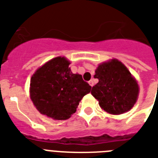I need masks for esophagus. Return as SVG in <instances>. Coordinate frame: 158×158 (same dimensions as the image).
Listing matches in <instances>:
<instances>
[{
  "label": "esophagus",
  "mask_w": 158,
  "mask_h": 158,
  "mask_svg": "<svg viewBox=\"0 0 158 158\" xmlns=\"http://www.w3.org/2000/svg\"><path fill=\"white\" fill-rule=\"evenodd\" d=\"M89 85H90L91 87H93V86H94V80H93V79H91V80H89Z\"/></svg>",
  "instance_id": "34e87169"
}]
</instances>
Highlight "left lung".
<instances>
[{
	"label": "left lung",
	"instance_id": "8db88e82",
	"mask_svg": "<svg viewBox=\"0 0 158 158\" xmlns=\"http://www.w3.org/2000/svg\"><path fill=\"white\" fill-rule=\"evenodd\" d=\"M94 78L99 82L91 94L105 111L121 115L132 108L139 94V86L127 68L117 59L100 64Z\"/></svg>",
	"mask_w": 158,
	"mask_h": 158
}]
</instances>
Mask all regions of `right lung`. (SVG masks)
Returning <instances> with one entry per match:
<instances>
[{"mask_svg":"<svg viewBox=\"0 0 158 158\" xmlns=\"http://www.w3.org/2000/svg\"><path fill=\"white\" fill-rule=\"evenodd\" d=\"M70 62L57 57L47 62L31 76L30 97L41 114L53 120H67L75 113L79 101L90 92L82 75L73 73Z\"/></svg>","mask_w":158,"mask_h":158,"instance_id":"1","label":"right lung"}]
</instances>
